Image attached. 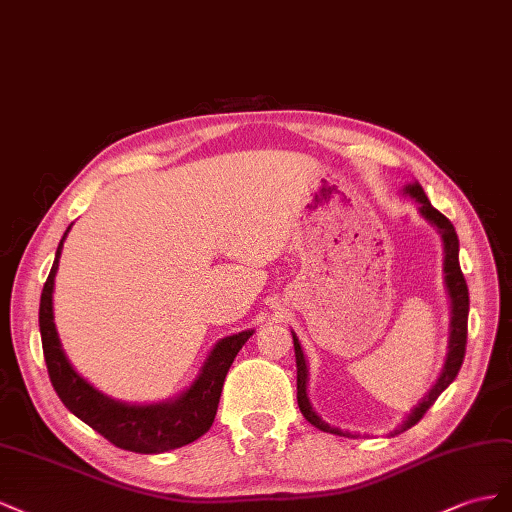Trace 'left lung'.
<instances>
[{
  "mask_svg": "<svg viewBox=\"0 0 512 512\" xmlns=\"http://www.w3.org/2000/svg\"><path fill=\"white\" fill-rule=\"evenodd\" d=\"M403 195L412 197L418 201V212L425 221L437 229L442 238V246H444V285H446V294L450 300V330H448V352H446V360L442 373L437 375L435 384L431 386V390L418 401V405H414V410L405 416V420L399 425V429H394L392 435L403 433L410 427H414L416 422L425 416V412L435 403V399L455 382V377L463 364V356H465V343H467V313H470V294H467V285L463 279V272L459 266V238L457 231L452 227V223L448 218L437 212L431 201L427 199L425 191L418 182H410L403 186ZM294 337V352H296V371H298V407L302 416L311 422L313 427H317L319 431L324 433H334V435H343V437H356L354 433L343 431L339 427H330L326 420H321V416L313 410L311 399H309V364H306V356L304 349L296 337V332H291Z\"/></svg>",
  "mask_w": 512,
  "mask_h": 512,
  "instance_id": "left-lung-1",
  "label": "left lung"
}]
</instances>
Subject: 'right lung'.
<instances>
[{
  "label": "right lung",
  "mask_w": 512,
  "mask_h": 512,
  "mask_svg": "<svg viewBox=\"0 0 512 512\" xmlns=\"http://www.w3.org/2000/svg\"><path fill=\"white\" fill-rule=\"evenodd\" d=\"M68 231L70 227L66 229L55 251L53 268L45 287H42L38 313L42 352H45V362L57 397L85 425H90L102 437H107L111 444L130 452L158 455V452H167L199 440L212 427L218 410V399H221L225 377L233 358L238 356L242 345L253 337L255 330L248 328L218 341L210 349L206 362L201 364L191 386H186L178 397L156 403H126L109 397V394L94 388L83 375L75 371L55 328V274L57 268H60V257Z\"/></svg>",
  "instance_id": "1"
}]
</instances>
